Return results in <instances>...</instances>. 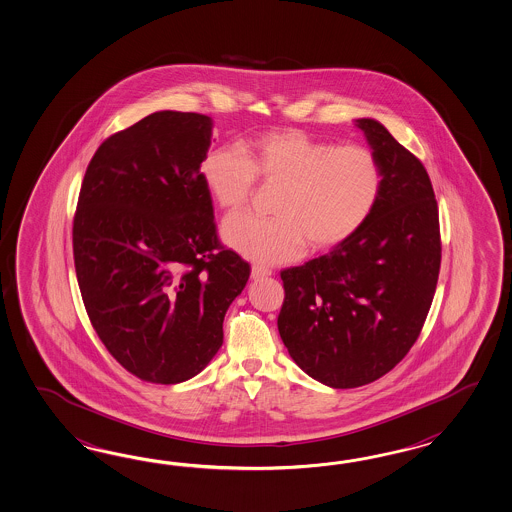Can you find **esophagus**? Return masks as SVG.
<instances>
[{
    "label": "esophagus",
    "mask_w": 512,
    "mask_h": 512,
    "mask_svg": "<svg viewBox=\"0 0 512 512\" xmlns=\"http://www.w3.org/2000/svg\"><path fill=\"white\" fill-rule=\"evenodd\" d=\"M267 276H271V271H269L267 267H258V265H254V267H252V271H250V278H252V280H260V278H267Z\"/></svg>",
    "instance_id": "34e87169"
}]
</instances>
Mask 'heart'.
I'll list each match as a JSON object with an SVG mask.
<instances>
[{"label": "heart", "mask_w": 512, "mask_h": 512, "mask_svg": "<svg viewBox=\"0 0 512 512\" xmlns=\"http://www.w3.org/2000/svg\"><path fill=\"white\" fill-rule=\"evenodd\" d=\"M211 200L224 213L249 206L256 180L280 187L275 219L237 215L223 224L224 245L252 262L288 263L312 250L340 247L379 206L382 163L366 146H334L301 130L262 133L243 146L211 150L200 165Z\"/></svg>", "instance_id": "heart-1"}]
</instances>
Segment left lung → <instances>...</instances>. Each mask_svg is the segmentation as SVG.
Returning a JSON list of instances; mask_svg holds the SVG:
<instances>
[{
	"instance_id": "1",
	"label": "left lung",
	"mask_w": 512,
	"mask_h": 512,
	"mask_svg": "<svg viewBox=\"0 0 512 512\" xmlns=\"http://www.w3.org/2000/svg\"><path fill=\"white\" fill-rule=\"evenodd\" d=\"M384 171L366 226L325 256L284 269L278 332L295 364L330 388H358L394 369L420 336L440 273L433 184L379 120L354 122Z\"/></svg>"
}]
</instances>
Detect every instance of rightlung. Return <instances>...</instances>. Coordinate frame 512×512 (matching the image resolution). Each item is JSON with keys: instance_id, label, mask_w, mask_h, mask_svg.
Instances as JSON below:
<instances>
[{"instance_id": "1", "label": "right lung", "mask_w": 512, "mask_h": 512, "mask_svg": "<svg viewBox=\"0 0 512 512\" xmlns=\"http://www.w3.org/2000/svg\"><path fill=\"white\" fill-rule=\"evenodd\" d=\"M213 120L158 111L105 139L72 228L81 297L98 338L141 380L178 384L223 345L250 265L224 249L200 165Z\"/></svg>"}]
</instances>
